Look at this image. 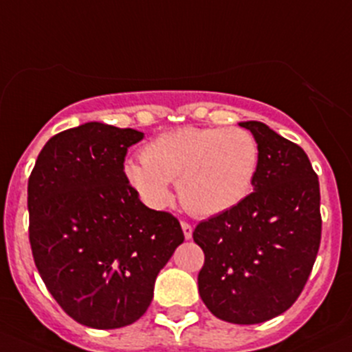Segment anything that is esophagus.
<instances>
[{
	"label": "esophagus",
	"instance_id": "obj_1",
	"mask_svg": "<svg viewBox=\"0 0 352 352\" xmlns=\"http://www.w3.org/2000/svg\"><path fill=\"white\" fill-rule=\"evenodd\" d=\"M182 226V230H184V235L185 239H192V226L188 222H182L180 223Z\"/></svg>",
	"mask_w": 352,
	"mask_h": 352
}]
</instances>
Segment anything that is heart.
I'll return each mask as SVG.
<instances>
[{
    "label": "heart",
    "instance_id": "heart-1",
    "mask_svg": "<svg viewBox=\"0 0 352 352\" xmlns=\"http://www.w3.org/2000/svg\"><path fill=\"white\" fill-rule=\"evenodd\" d=\"M261 148L245 129L182 126L160 133L145 145L144 160L123 165L126 184L150 208L172 200L177 180L182 206L200 217L223 214L252 192Z\"/></svg>",
    "mask_w": 352,
    "mask_h": 352
}]
</instances>
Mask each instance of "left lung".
Here are the masks:
<instances>
[{
	"mask_svg": "<svg viewBox=\"0 0 352 352\" xmlns=\"http://www.w3.org/2000/svg\"><path fill=\"white\" fill-rule=\"evenodd\" d=\"M261 148L254 192L204 220L194 241L206 254L199 292L215 318L258 324L302 292L320 244L318 173L302 148L262 122H242Z\"/></svg>",
	"mask_w": 352,
	"mask_h": 352,
	"instance_id": "1",
	"label": "left lung"
}]
</instances>
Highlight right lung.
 <instances>
[{"mask_svg": "<svg viewBox=\"0 0 352 352\" xmlns=\"http://www.w3.org/2000/svg\"><path fill=\"white\" fill-rule=\"evenodd\" d=\"M142 138L100 122L68 129L46 142L28 179L38 272L69 318L94 329L140 319L184 242L179 220L144 206L123 175L129 146Z\"/></svg>", "mask_w": 352, "mask_h": 352, "instance_id": "1", "label": "right lung"}]
</instances>
